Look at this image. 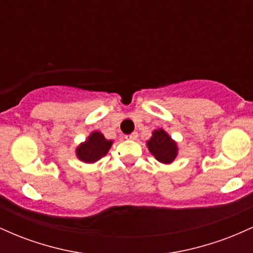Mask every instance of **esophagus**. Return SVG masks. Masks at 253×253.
<instances>
[{"mask_svg":"<svg viewBox=\"0 0 253 253\" xmlns=\"http://www.w3.org/2000/svg\"><path fill=\"white\" fill-rule=\"evenodd\" d=\"M136 138H138V133H136V132H133V133H130V134L126 135L127 140H135Z\"/></svg>","mask_w":253,"mask_h":253,"instance_id":"esophagus-1","label":"esophagus"}]
</instances>
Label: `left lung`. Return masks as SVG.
Listing matches in <instances>:
<instances>
[{
    "mask_svg": "<svg viewBox=\"0 0 253 253\" xmlns=\"http://www.w3.org/2000/svg\"><path fill=\"white\" fill-rule=\"evenodd\" d=\"M146 146L157 161L162 164H171L178 155L177 143L163 128H157L146 141Z\"/></svg>",
    "mask_w": 253,
    "mask_h": 253,
    "instance_id": "left-lung-1",
    "label": "left lung"
}]
</instances>
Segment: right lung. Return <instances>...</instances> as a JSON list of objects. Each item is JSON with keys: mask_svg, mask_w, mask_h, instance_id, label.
I'll return each instance as SVG.
<instances>
[{"mask_svg": "<svg viewBox=\"0 0 253 253\" xmlns=\"http://www.w3.org/2000/svg\"><path fill=\"white\" fill-rule=\"evenodd\" d=\"M114 141L108 140L100 130H94L75 150L76 157L86 164H94L108 153Z\"/></svg>", "mask_w": 253, "mask_h": 253, "instance_id": "obj_1", "label": "right lung"}]
</instances>
